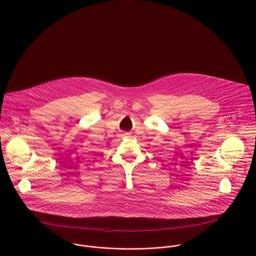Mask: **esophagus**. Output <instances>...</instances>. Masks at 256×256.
<instances>
[{"mask_svg": "<svg viewBox=\"0 0 256 256\" xmlns=\"http://www.w3.org/2000/svg\"><path fill=\"white\" fill-rule=\"evenodd\" d=\"M124 135H125V136H129V133H125Z\"/></svg>", "mask_w": 256, "mask_h": 256, "instance_id": "1", "label": "esophagus"}]
</instances>
